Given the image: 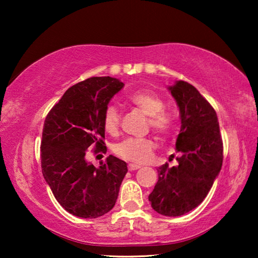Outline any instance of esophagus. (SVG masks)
Instances as JSON below:
<instances>
[{
    "mask_svg": "<svg viewBox=\"0 0 258 258\" xmlns=\"http://www.w3.org/2000/svg\"><path fill=\"white\" fill-rule=\"evenodd\" d=\"M139 168H141V166H140V165H137V164H130L128 165V171H131V172L137 171V169H139Z\"/></svg>",
    "mask_w": 258,
    "mask_h": 258,
    "instance_id": "1",
    "label": "esophagus"
}]
</instances>
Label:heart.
I'll return each instance as SVG.
<instances>
[{
	"label": "heart",
	"instance_id": "b5f03b06",
	"mask_svg": "<svg viewBox=\"0 0 258 258\" xmlns=\"http://www.w3.org/2000/svg\"><path fill=\"white\" fill-rule=\"evenodd\" d=\"M127 102L140 109L148 116V127H150L161 139H167L172 135L175 126V119L171 112L165 109L163 98L150 90H139L131 93ZM102 124L106 132L115 135L118 133L120 124V112L116 106L109 104L102 116ZM157 148L151 138H128L113 148L119 158L142 164L151 158Z\"/></svg>",
	"mask_w": 258,
	"mask_h": 258
}]
</instances>
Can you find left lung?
Segmentation results:
<instances>
[{
	"mask_svg": "<svg viewBox=\"0 0 258 258\" xmlns=\"http://www.w3.org/2000/svg\"><path fill=\"white\" fill-rule=\"evenodd\" d=\"M181 113L176 140L177 165L158 167L149 195L151 207L165 216H181L206 198L223 163V141L215 109L194 85L178 81L169 87Z\"/></svg>",
	"mask_w": 258,
	"mask_h": 258,
	"instance_id": "1",
	"label": "left lung"
}]
</instances>
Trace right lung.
<instances>
[{
	"label": "right lung",
	"mask_w": 258,
	"mask_h": 258,
	"mask_svg": "<svg viewBox=\"0 0 258 258\" xmlns=\"http://www.w3.org/2000/svg\"><path fill=\"white\" fill-rule=\"evenodd\" d=\"M124 86L112 77H91L64 92L45 117L41 141L42 173L61 206L83 218L111 211L127 165L113 156L95 168L86 150L106 154L103 111Z\"/></svg>",
	"instance_id": "right-lung-1"
}]
</instances>
